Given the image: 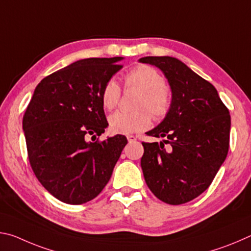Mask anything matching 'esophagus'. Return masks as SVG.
Instances as JSON below:
<instances>
[{"mask_svg": "<svg viewBox=\"0 0 251 251\" xmlns=\"http://www.w3.org/2000/svg\"><path fill=\"white\" fill-rule=\"evenodd\" d=\"M127 141H128V143H134L136 142V137L134 135H128L127 136Z\"/></svg>", "mask_w": 251, "mask_h": 251, "instance_id": "34e87169", "label": "esophagus"}]
</instances>
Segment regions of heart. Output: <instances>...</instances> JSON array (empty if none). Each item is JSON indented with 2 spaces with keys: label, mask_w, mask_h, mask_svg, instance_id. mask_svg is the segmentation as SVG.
I'll return each mask as SVG.
<instances>
[{
  "label": "heart",
  "mask_w": 251,
  "mask_h": 251,
  "mask_svg": "<svg viewBox=\"0 0 251 251\" xmlns=\"http://www.w3.org/2000/svg\"><path fill=\"white\" fill-rule=\"evenodd\" d=\"M127 86L142 91L135 112L118 110L109 116V129L114 134H134L151 125V115L157 120L166 116L171 107V94L165 86V78L158 71L148 65H138L125 75ZM121 97V87L115 79H109L101 91V103L107 109L115 108Z\"/></svg>",
  "instance_id": "obj_1"
}]
</instances>
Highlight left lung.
I'll use <instances>...</instances> for the list:
<instances>
[{
	"label": "left lung",
	"mask_w": 251,
	"mask_h": 251,
	"mask_svg": "<svg viewBox=\"0 0 251 251\" xmlns=\"http://www.w3.org/2000/svg\"><path fill=\"white\" fill-rule=\"evenodd\" d=\"M139 62L158 67L172 90L166 116L146 133L165 139L159 144L143 143L144 178L161 201L169 205L188 202L210 186L226 159L229 110L217 90L179 59L146 56Z\"/></svg>",
	"instance_id": "left-lung-1"
}]
</instances>
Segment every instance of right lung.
<instances>
[{
  "label": "right lung",
  "mask_w": 251,
  "mask_h": 251,
  "mask_svg": "<svg viewBox=\"0 0 251 251\" xmlns=\"http://www.w3.org/2000/svg\"><path fill=\"white\" fill-rule=\"evenodd\" d=\"M122 59L85 58L46 76L25 110L29 164L44 188L63 202L94 199L127 144L123 135L95 142L108 126L101 91L123 67Z\"/></svg>",
  "instance_id": "add662e5"
}]
</instances>
